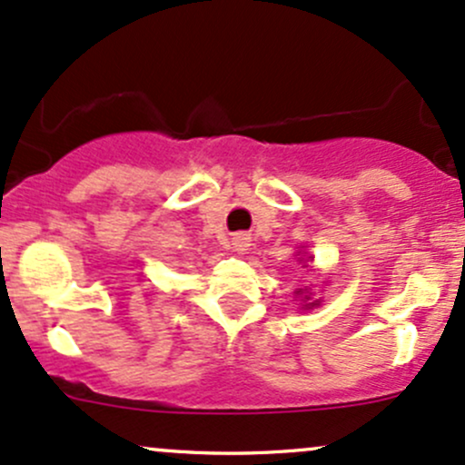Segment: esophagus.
<instances>
[{"label": "esophagus", "mask_w": 465, "mask_h": 465, "mask_svg": "<svg viewBox=\"0 0 465 465\" xmlns=\"http://www.w3.org/2000/svg\"><path fill=\"white\" fill-rule=\"evenodd\" d=\"M250 246V237H246V234H237V237L232 239V248L237 250V252H246Z\"/></svg>", "instance_id": "esophagus-1"}]
</instances>
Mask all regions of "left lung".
<instances>
[{"label": "left lung", "mask_w": 465, "mask_h": 465, "mask_svg": "<svg viewBox=\"0 0 465 465\" xmlns=\"http://www.w3.org/2000/svg\"><path fill=\"white\" fill-rule=\"evenodd\" d=\"M301 292V290H299ZM299 292H296V294H299ZM305 310H312V307H318L321 305V299H316V301H310V294H305Z\"/></svg>", "instance_id": "obj_1"}]
</instances>
